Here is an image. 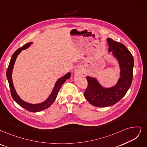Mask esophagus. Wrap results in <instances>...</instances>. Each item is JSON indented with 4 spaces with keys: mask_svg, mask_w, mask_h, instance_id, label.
<instances>
[{
    "mask_svg": "<svg viewBox=\"0 0 147 147\" xmlns=\"http://www.w3.org/2000/svg\"><path fill=\"white\" fill-rule=\"evenodd\" d=\"M82 72H83V70H82L80 67H76L74 70V74H78Z\"/></svg>",
    "mask_w": 147,
    "mask_h": 147,
    "instance_id": "1",
    "label": "esophagus"
}]
</instances>
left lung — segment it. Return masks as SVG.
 Listing matches in <instances>:
<instances>
[{
    "label": "left lung",
    "mask_w": 147,
    "mask_h": 147,
    "mask_svg": "<svg viewBox=\"0 0 147 147\" xmlns=\"http://www.w3.org/2000/svg\"><path fill=\"white\" fill-rule=\"evenodd\" d=\"M107 41L109 52L119 64V78L113 86L105 87L96 77H86L88 86L84 96L88 102L98 107L111 106L120 101L130 87L133 80L134 59L130 52L124 45L111 38H107Z\"/></svg>",
    "instance_id": "obj_1"
}]
</instances>
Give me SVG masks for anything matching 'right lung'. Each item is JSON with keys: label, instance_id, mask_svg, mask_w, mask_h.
<instances>
[{"label": "right lung", "instance_id": "add662e5", "mask_svg": "<svg viewBox=\"0 0 147 147\" xmlns=\"http://www.w3.org/2000/svg\"><path fill=\"white\" fill-rule=\"evenodd\" d=\"M32 44V42H29L25 44L24 46H23L22 48L17 49L13 54V55H12V57L11 58V60L9 64L7 71V77L8 81L11 96H12V98H13L14 100L19 105H20L22 107L24 108L28 111H31V112H37V111H42L51 106V105L52 104V103L54 102L55 99H56L58 95V93L59 92L61 86L63 84L64 82L66 81V80L69 79L70 77L71 74H70V72H68L67 74L64 75L63 77L57 80L54 85L53 89H52V91L50 94V95L45 101L41 103H38V104H31V103H29L25 101H23V99H22L19 96V95L17 94L15 89L14 84H13V79H12V74H13V70L14 68V65L15 64L16 60L17 59V57H18L19 54L23 50H25L28 49Z\"/></svg>", "mask_w": 147, "mask_h": 147}]
</instances>
